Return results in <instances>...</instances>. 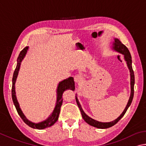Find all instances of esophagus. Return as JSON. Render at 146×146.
Here are the masks:
<instances>
[{
  "label": "esophagus",
  "mask_w": 146,
  "mask_h": 146,
  "mask_svg": "<svg viewBox=\"0 0 146 146\" xmlns=\"http://www.w3.org/2000/svg\"><path fill=\"white\" fill-rule=\"evenodd\" d=\"M82 80V78L80 75H76L74 76V80H75V82H76V83H78V82H81Z\"/></svg>",
  "instance_id": "34e87169"
}]
</instances>
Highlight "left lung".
I'll return each instance as SVG.
<instances>
[{"label": "left lung", "instance_id": "8db88e82", "mask_svg": "<svg viewBox=\"0 0 146 146\" xmlns=\"http://www.w3.org/2000/svg\"><path fill=\"white\" fill-rule=\"evenodd\" d=\"M112 48L113 50H114L115 51L117 52L120 54H122L124 55V59L126 61V64L129 70V72H130V85H131V94L130 96H129V99L128 100V102L127 103V105L125 108V109L124 110L123 113H121L119 117H117L115 120L113 121L112 122H110V123H102V122H99L97 121L94 119L91 118L89 117L86 113L84 112V110H82V108L81 107V105L80 104V103L78 102V100L77 98V97L76 96V102L77 105L78 106L79 108H80V110L82 113V117L84 119V121L86 122L87 124H89V125H91L92 126L96 127V128H101V129H105V128H110V127L112 126L113 125L117 123V122L120 120V119L123 117L124 115L125 114L126 112L128 110V107L130 106L131 103L132 102V100H133V95H134V84H135V76H134V72L133 70V68H132V61H131V56L130 53H129V50L128 49L124 44H123L118 39L115 38L114 39V42L113 43V46H112Z\"/></svg>", "mask_w": 146, "mask_h": 146}]
</instances>
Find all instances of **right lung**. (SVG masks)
Wrapping results in <instances>:
<instances>
[{"label": "right lung", "instance_id": "right-lung-1", "mask_svg": "<svg viewBox=\"0 0 146 146\" xmlns=\"http://www.w3.org/2000/svg\"><path fill=\"white\" fill-rule=\"evenodd\" d=\"M29 49V46H25L22 51L20 52L19 55H18V59H17V67H16L15 70L13 73V80H12V90H11V94H12V99L14 103V105L16 107V109L17 110V112L20 117L22 119V120L24 121L25 124H27L29 126L31 127V128L34 129H43L48 127H50L55 123L58 120L59 118V113L60 111V107L62 104V96L63 92L68 89H71L74 91L75 90V82H74V79L73 77H69L67 79H65L62 82H59V85L57 86V102L56 105L54 108V110H53L52 114L50 115L48 118H47L45 121H43L40 123H34L29 121L28 119L26 118L25 116L23 114L22 110L20 108L19 103H18L17 96H16V92H15V82L17 80V76L18 75V71L20 70L21 62L24 59L25 55L27 54V50Z\"/></svg>", "mask_w": 146, "mask_h": 146}]
</instances>
